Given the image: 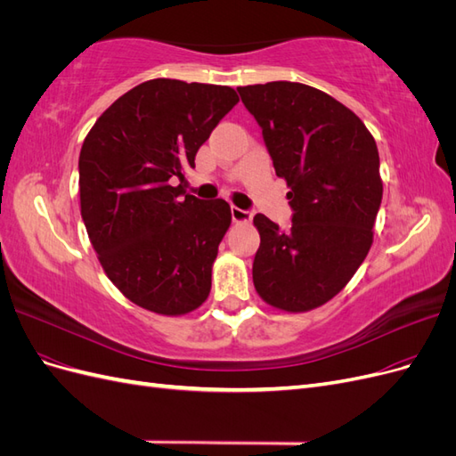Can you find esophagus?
<instances>
[{"label":"esophagus","instance_id":"obj_1","mask_svg":"<svg viewBox=\"0 0 456 456\" xmlns=\"http://www.w3.org/2000/svg\"><path fill=\"white\" fill-rule=\"evenodd\" d=\"M230 213H232V220H233V223H249V220L253 218V213H251V211L240 209V207H236V205H232Z\"/></svg>","mask_w":456,"mask_h":456}]
</instances>
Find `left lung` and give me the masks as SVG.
I'll list each match as a JSON object with an SVG mask.
<instances>
[{"instance_id": "1", "label": "left lung", "mask_w": 456, "mask_h": 456, "mask_svg": "<svg viewBox=\"0 0 456 456\" xmlns=\"http://www.w3.org/2000/svg\"><path fill=\"white\" fill-rule=\"evenodd\" d=\"M238 93L275 175L291 188L287 230L260 213L253 218L255 289L275 308H317L342 291L370 249L382 201L377 142L352 110L310 86L270 81Z\"/></svg>"}]
</instances>
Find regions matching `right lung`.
<instances>
[{
    "label": "right lung",
    "instance_id": "right-lung-1",
    "mask_svg": "<svg viewBox=\"0 0 456 456\" xmlns=\"http://www.w3.org/2000/svg\"><path fill=\"white\" fill-rule=\"evenodd\" d=\"M238 101L224 86L150 79L119 96L81 146L89 240L110 281L150 312L188 314L209 297L230 205L190 196L173 181L194 167L200 146Z\"/></svg>",
    "mask_w": 456,
    "mask_h": 456
}]
</instances>
